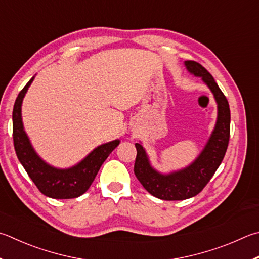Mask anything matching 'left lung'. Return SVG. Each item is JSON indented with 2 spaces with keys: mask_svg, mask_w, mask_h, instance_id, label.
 Here are the masks:
<instances>
[{
  "mask_svg": "<svg viewBox=\"0 0 259 259\" xmlns=\"http://www.w3.org/2000/svg\"><path fill=\"white\" fill-rule=\"evenodd\" d=\"M188 71L201 77L218 103V120L207 144L189 166L168 175H162L150 165L147 154L140 144H135L137 156L135 175L150 195L163 200L191 198L204 189L222 163L230 139V107L227 97L211 74L196 61H186Z\"/></svg>",
  "mask_w": 259,
  "mask_h": 259,
  "instance_id": "1",
  "label": "left lung"
}]
</instances>
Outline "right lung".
<instances>
[{
	"label": "right lung",
	"mask_w": 259,
	"mask_h": 259,
	"mask_svg": "<svg viewBox=\"0 0 259 259\" xmlns=\"http://www.w3.org/2000/svg\"><path fill=\"white\" fill-rule=\"evenodd\" d=\"M34 78L32 77L19 93L13 106V144L16 154L28 176L41 194L55 199L77 198L88 190L102 164L113 152V149L117 147L120 140L116 139L98 146L81 162L72 167L56 168L45 163L32 148L29 138L23 130L21 119L22 100Z\"/></svg>",
	"instance_id": "right-lung-1"
}]
</instances>
